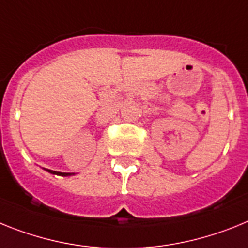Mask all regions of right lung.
Segmentation results:
<instances>
[{
	"instance_id": "add662e5",
	"label": "right lung",
	"mask_w": 248,
	"mask_h": 248,
	"mask_svg": "<svg viewBox=\"0 0 248 248\" xmlns=\"http://www.w3.org/2000/svg\"><path fill=\"white\" fill-rule=\"evenodd\" d=\"M46 170L47 172H49V173H52V175H57V176H63V177H67V176H73L75 173H71V172H59V171H52V170Z\"/></svg>"
}]
</instances>
